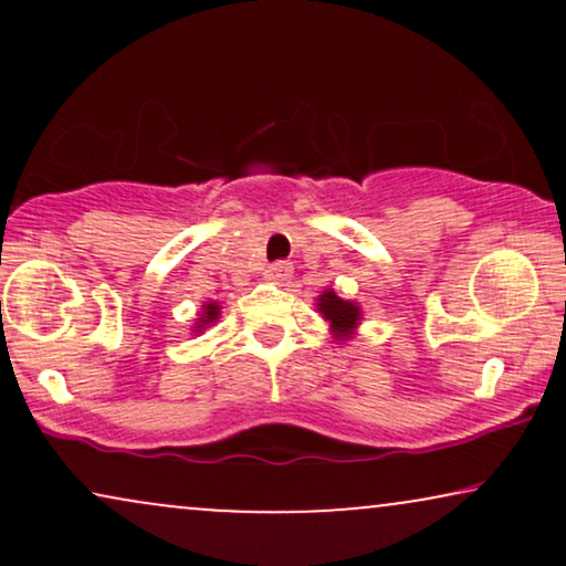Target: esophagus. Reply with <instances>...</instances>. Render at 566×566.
I'll list each match as a JSON object with an SVG mask.
<instances>
[{
  "label": "esophagus",
  "mask_w": 566,
  "mask_h": 566,
  "mask_svg": "<svg viewBox=\"0 0 566 566\" xmlns=\"http://www.w3.org/2000/svg\"><path fill=\"white\" fill-rule=\"evenodd\" d=\"M290 276H292V265L284 261L271 263L269 269H265V279H269V282H287Z\"/></svg>",
  "instance_id": "obj_1"
}]
</instances>
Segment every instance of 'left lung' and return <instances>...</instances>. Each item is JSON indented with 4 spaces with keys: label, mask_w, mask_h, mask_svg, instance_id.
<instances>
[{
    "label": "left lung",
    "mask_w": 566,
    "mask_h": 566,
    "mask_svg": "<svg viewBox=\"0 0 566 566\" xmlns=\"http://www.w3.org/2000/svg\"><path fill=\"white\" fill-rule=\"evenodd\" d=\"M316 311L329 324V333H333L337 343L350 340L361 324V305L356 301H346L335 290H324L316 297Z\"/></svg>",
    "instance_id": "obj_1"
}]
</instances>
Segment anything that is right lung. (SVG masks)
<instances>
[{
	"instance_id": "right-lung-1",
	"label": "right lung",
	"mask_w": 566,
	"mask_h": 566,
	"mask_svg": "<svg viewBox=\"0 0 566 566\" xmlns=\"http://www.w3.org/2000/svg\"><path fill=\"white\" fill-rule=\"evenodd\" d=\"M199 319L193 322V327H191V333H205L207 327H212V324H216L218 319H220V305L216 303V301H205V305H201V311H199Z\"/></svg>"
}]
</instances>
